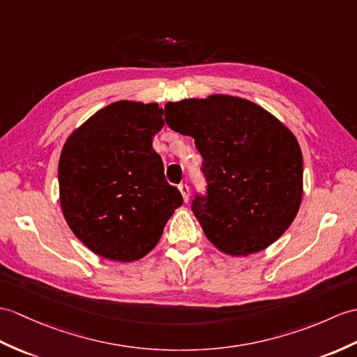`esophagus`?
<instances>
[{"label":"esophagus","mask_w":357,"mask_h":357,"mask_svg":"<svg viewBox=\"0 0 357 357\" xmlns=\"http://www.w3.org/2000/svg\"><path fill=\"white\" fill-rule=\"evenodd\" d=\"M179 192H181L182 197H184V202H188L190 201V187L187 184H181Z\"/></svg>","instance_id":"esophagus-1"}]
</instances>
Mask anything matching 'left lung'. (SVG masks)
<instances>
[{"label": "left lung", "mask_w": 357, "mask_h": 357, "mask_svg": "<svg viewBox=\"0 0 357 357\" xmlns=\"http://www.w3.org/2000/svg\"><path fill=\"white\" fill-rule=\"evenodd\" d=\"M165 123L195 138L208 197L193 214L227 255L266 250L291 227L303 199V153L292 130L246 98L213 94L164 106Z\"/></svg>", "instance_id": "obj_1"}]
</instances>
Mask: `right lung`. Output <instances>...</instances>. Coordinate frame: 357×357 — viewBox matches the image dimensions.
<instances>
[{
	"label": "right lung",
	"instance_id": "add662e5",
	"mask_svg": "<svg viewBox=\"0 0 357 357\" xmlns=\"http://www.w3.org/2000/svg\"><path fill=\"white\" fill-rule=\"evenodd\" d=\"M162 114L158 103L114 102L74 129L62 147L63 218L74 236L103 259H143L182 205L152 147L164 126Z\"/></svg>",
	"mask_w": 357,
	"mask_h": 357
}]
</instances>
